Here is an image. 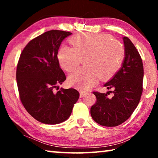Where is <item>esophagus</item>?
I'll return each mask as SVG.
<instances>
[{
    "mask_svg": "<svg viewBox=\"0 0 158 158\" xmlns=\"http://www.w3.org/2000/svg\"><path fill=\"white\" fill-rule=\"evenodd\" d=\"M80 98H83V97H84V96L85 95V94H86V93H85V92H84V91H80Z\"/></svg>",
    "mask_w": 158,
    "mask_h": 158,
    "instance_id": "obj_1",
    "label": "esophagus"
}]
</instances>
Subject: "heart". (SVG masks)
<instances>
[{"instance_id": "1", "label": "heart", "mask_w": 158, "mask_h": 158, "mask_svg": "<svg viewBox=\"0 0 158 158\" xmlns=\"http://www.w3.org/2000/svg\"><path fill=\"white\" fill-rule=\"evenodd\" d=\"M73 47L63 45L58 49L57 58L64 70L70 73L83 59L84 67L68 77V84L81 90H88L102 80L111 78L123 63L125 49L123 44L109 34L74 35L69 38Z\"/></svg>"}]
</instances>
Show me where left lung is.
Segmentation results:
<instances>
[{"instance_id":"1","label":"left lung","mask_w":158,"mask_h":158,"mask_svg":"<svg viewBox=\"0 0 158 158\" xmlns=\"http://www.w3.org/2000/svg\"><path fill=\"white\" fill-rule=\"evenodd\" d=\"M125 58L122 67L110 81L104 85L112 91L93 92L97 101L90 108L93 119L102 126L115 127L129 118L137 108L143 91V66L135 45L127 37H123ZM114 96L108 98V93Z\"/></svg>"}]
</instances>
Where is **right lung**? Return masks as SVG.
<instances>
[{
    "label": "right lung",
    "mask_w": 158,
    "mask_h": 158,
    "mask_svg": "<svg viewBox=\"0 0 158 158\" xmlns=\"http://www.w3.org/2000/svg\"><path fill=\"white\" fill-rule=\"evenodd\" d=\"M71 34L58 30L45 32L28 42L19 60L16 77L20 100L28 114L42 123L66 121L79 98L74 89L53 91L66 79L57 54L61 42Z\"/></svg>",
    "instance_id": "add662e5"
}]
</instances>
